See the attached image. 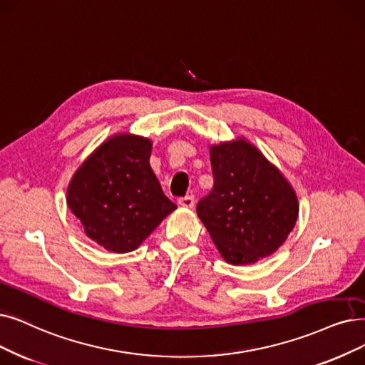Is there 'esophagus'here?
Here are the masks:
<instances>
[{"label": "esophagus", "mask_w": 365, "mask_h": 365, "mask_svg": "<svg viewBox=\"0 0 365 365\" xmlns=\"http://www.w3.org/2000/svg\"><path fill=\"white\" fill-rule=\"evenodd\" d=\"M178 203L182 208H193L195 207V197L193 196H184L178 200Z\"/></svg>", "instance_id": "obj_1"}]
</instances>
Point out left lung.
Wrapping results in <instances>:
<instances>
[{
    "label": "left lung",
    "instance_id": "1",
    "mask_svg": "<svg viewBox=\"0 0 365 365\" xmlns=\"http://www.w3.org/2000/svg\"><path fill=\"white\" fill-rule=\"evenodd\" d=\"M214 187L199 200L197 217L222 257L250 265L272 255L295 227L294 187L244 136L210 147Z\"/></svg>",
    "mask_w": 365,
    "mask_h": 365
}]
</instances>
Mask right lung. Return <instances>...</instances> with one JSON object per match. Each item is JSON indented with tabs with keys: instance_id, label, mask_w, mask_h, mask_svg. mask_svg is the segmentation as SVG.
Wrapping results in <instances>:
<instances>
[{
	"instance_id": "obj_1",
	"label": "right lung",
	"mask_w": 365,
	"mask_h": 365,
	"mask_svg": "<svg viewBox=\"0 0 365 365\" xmlns=\"http://www.w3.org/2000/svg\"><path fill=\"white\" fill-rule=\"evenodd\" d=\"M153 140L115 133L83 160L67 187V207L85 235L112 253L136 250L177 205L150 166Z\"/></svg>"
}]
</instances>
